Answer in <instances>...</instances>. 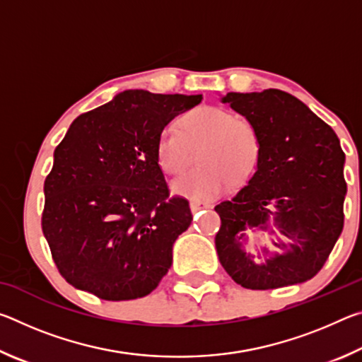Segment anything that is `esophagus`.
<instances>
[{
    "label": "esophagus",
    "mask_w": 362,
    "mask_h": 362,
    "mask_svg": "<svg viewBox=\"0 0 362 362\" xmlns=\"http://www.w3.org/2000/svg\"><path fill=\"white\" fill-rule=\"evenodd\" d=\"M211 204L209 203H201V201H192L189 203V209H192V212H198L201 209H211Z\"/></svg>",
    "instance_id": "obj_1"
}]
</instances>
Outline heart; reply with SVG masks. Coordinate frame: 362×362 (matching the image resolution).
Instances as JSON below:
<instances>
[{
	"label": "heart",
	"mask_w": 362,
	"mask_h": 362,
	"mask_svg": "<svg viewBox=\"0 0 362 362\" xmlns=\"http://www.w3.org/2000/svg\"><path fill=\"white\" fill-rule=\"evenodd\" d=\"M199 146L201 166L173 182V193L189 199H214L226 185H240L254 173L260 156V140L249 121L228 110L201 107L183 116L182 131L164 127L158 140V158L170 174L189 164L192 150Z\"/></svg>",
	"instance_id": "heart-1"
}]
</instances>
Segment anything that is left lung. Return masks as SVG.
<instances>
[{
    "mask_svg": "<svg viewBox=\"0 0 362 362\" xmlns=\"http://www.w3.org/2000/svg\"><path fill=\"white\" fill-rule=\"evenodd\" d=\"M220 102L254 126L260 156L247 185L216 206L222 220L218 260L246 289L305 283L322 268L343 230L346 182L340 140L284 90L228 93ZM249 234L256 235L257 256L245 250ZM267 237L278 253L261 246Z\"/></svg>",
    "mask_w": 362,
    "mask_h": 362,
    "instance_id": "obj_1",
    "label": "left lung"
}]
</instances>
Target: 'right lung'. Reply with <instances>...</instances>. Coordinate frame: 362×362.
<instances>
[{
	"label": "right lung",
	"instance_id": "right-lung-1",
	"mask_svg": "<svg viewBox=\"0 0 362 362\" xmlns=\"http://www.w3.org/2000/svg\"><path fill=\"white\" fill-rule=\"evenodd\" d=\"M201 100L131 89L71 122L46 177L41 223L66 283L113 302L156 289L193 220L187 199H169L158 140Z\"/></svg>",
	"mask_w": 362,
	"mask_h": 362
}]
</instances>
